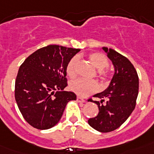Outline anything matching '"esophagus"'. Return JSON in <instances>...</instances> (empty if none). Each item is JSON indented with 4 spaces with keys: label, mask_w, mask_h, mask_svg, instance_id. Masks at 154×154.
<instances>
[{
    "label": "esophagus",
    "mask_w": 154,
    "mask_h": 154,
    "mask_svg": "<svg viewBox=\"0 0 154 154\" xmlns=\"http://www.w3.org/2000/svg\"><path fill=\"white\" fill-rule=\"evenodd\" d=\"M76 100H77V102H78V103H85V99H82V98H81V97H79V96H78V97H77Z\"/></svg>",
    "instance_id": "esophagus-1"
}]
</instances>
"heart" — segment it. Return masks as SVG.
<instances>
[{"mask_svg":"<svg viewBox=\"0 0 154 154\" xmlns=\"http://www.w3.org/2000/svg\"><path fill=\"white\" fill-rule=\"evenodd\" d=\"M89 59L92 65L99 71V77L103 81H106L109 78V72L104 70L109 65V61L106 56L100 52H92L89 55ZM79 58L74 56L71 58L66 66V72L70 78H74L77 74V65ZM70 89L78 96L85 97L89 94L96 92L99 89V85L96 81L79 79L72 81L70 83Z\"/></svg>","mask_w":154,"mask_h":154,"instance_id":"obj_1","label":"heart"}]
</instances>
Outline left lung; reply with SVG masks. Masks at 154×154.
I'll return each mask as SVG.
<instances>
[{
    "label": "left lung",
    "mask_w": 154,
    "mask_h": 154,
    "mask_svg": "<svg viewBox=\"0 0 154 154\" xmlns=\"http://www.w3.org/2000/svg\"><path fill=\"white\" fill-rule=\"evenodd\" d=\"M112 61L115 72L106 90L94 95L101 101L98 105L99 113L88 120L89 126L97 131L108 133L119 128L135 109L139 92V78L130 61L112 48L103 47ZM106 100V103L102 104Z\"/></svg>",
    "instance_id": "obj_1"
}]
</instances>
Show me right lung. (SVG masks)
Returning <instances> with one entry per match:
<instances>
[{"instance_id": "right-lung-1", "label": "right lung", "mask_w": 154, "mask_h": 154, "mask_svg": "<svg viewBox=\"0 0 154 154\" xmlns=\"http://www.w3.org/2000/svg\"><path fill=\"white\" fill-rule=\"evenodd\" d=\"M79 51L51 45L35 51L20 66L14 96L20 112L31 126L38 130L53 127L67 103L76 99L74 92L63 89L68 85V62Z\"/></svg>"}]
</instances>
